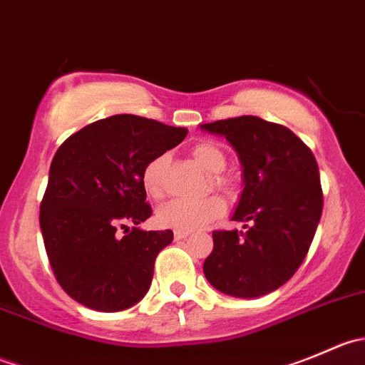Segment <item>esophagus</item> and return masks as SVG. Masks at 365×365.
I'll use <instances>...</instances> for the list:
<instances>
[{
  "mask_svg": "<svg viewBox=\"0 0 365 365\" xmlns=\"http://www.w3.org/2000/svg\"><path fill=\"white\" fill-rule=\"evenodd\" d=\"M189 231H178V230H176L175 231V240H185V238L187 237H189Z\"/></svg>",
  "mask_w": 365,
  "mask_h": 365,
  "instance_id": "34e87169",
  "label": "esophagus"
}]
</instances>
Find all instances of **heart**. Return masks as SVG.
Segmentation results:
<instances>
[{"mask_svg":"<svg viewBox=\"0 0 365 365\" xmlns=\"http://www.w3.org/2000/svg\"><path fill=\"white\" fill-rule=\"evenodd\" d=\"M194 160L208 175H219L226 168V157L212 143H197L190 150ZM169 157L165 153L153 157L145 165L141 175L143 187L152 197L164 194V171L168 168ZM212 183L222 187L224 180L212 176ZM224 213V203L217 196H205L200 200H171L164 203L157 212V219L162 226L178 231H196L212 222Z\"/></svg>","mask_w":365,"mask_h":365,"instance_id":"b5f03b06","label":"heart"}]
</instances>
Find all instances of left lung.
Listing matches in <instances>:
<instances>
[{
    "label": "left lung",
    "instance_id": "1",
    "mask_svg": "<svg viewBox=\"0 0 365 365\" xmlns=\"http://www.w3.org/2000/svg\"><path fill=\"white\" fill-rule=\"evenodd\" d=\"M200 127L226 138L244 169V190L231 219L245 222V233L213 231L205 277L230 297L275 292L298 270L322 219L318 162L289 128L263 118H227Z\"/></svg>",
    "mask_w": 365,
    "mask_h": 365
}]
</instances>
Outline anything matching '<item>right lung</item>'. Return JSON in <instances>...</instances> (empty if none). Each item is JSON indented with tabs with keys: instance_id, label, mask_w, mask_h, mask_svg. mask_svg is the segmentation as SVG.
<instances>
[{
	"instance_id": "right-lung-1",
	"label": "right lung",
	"mask_w": 365,
	"mask_h": 365,
	"mask_svg": "<svg viewBox=\"0 0 365 365\" xmlns=\"http://www.w3.org/2000/svg\"><path fill=\"white\" fill-rule=\"evenodd\" d=\"M187 132L116 114L86 125L58 148L40 205V230L56 281L76 302L116 312L146 295L157 254L171 244L173 231L138 227L152 215L141 175ZM118 227L125 237H117Z\"/></svg>"
}]
</instances>
